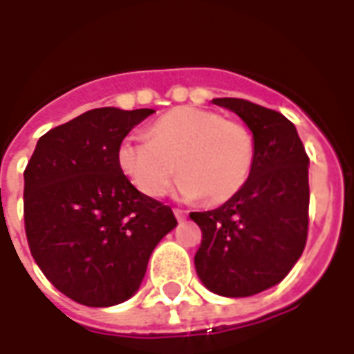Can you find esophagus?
Segmentation results:
<instances>
[{
	"label": "esophagus",
	"mask_w": 354,
	"mask_h": 354,
	"mask_svg": "<svg viewBox=\"0 0 354 354\" xmlns=\"http://www.w3.org/2000/svg\"><path fill=\"white\" fill-rule=\"evenodd\" d=\"M174 216H176L178 222H182V220H185V218H187V212H185V210H182V208H174Z\"/></svg>",
	"instance_id": "esophagus-1"
}]
</instances>
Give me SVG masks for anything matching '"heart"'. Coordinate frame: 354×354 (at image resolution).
Wrapping results in <instances>:
<instances>
[{"label": "heart", "mask_w": 354, "mask_h": 354, "mask_svg": "<svg viewBox=\"0 0 354 354\" xmlns=\"http://www.w3.org/2000/svg\"><path fill=\"white\" fill-rule=\"evenodd\" d=\"M124 180L149 199L167 195L176 172L182 199L220 205L235 197L250 178L254 138L245 124L210 109L180 106L147 124L146 140L127 136L115 149Z\"/></svg>", "instance_id": "1"}]
</instances>
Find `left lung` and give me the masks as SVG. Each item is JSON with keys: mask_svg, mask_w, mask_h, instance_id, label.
I'll use <instances>...</instances> for the list:
<instances>
[{"mask_svg": "<svg viewBox=\"0 0 354 354\" xmlns=\"http://www.w3.org/2000/svg\"><path fill=\"white\" fill-rule=\"evenodd\" d=\"M212 104L237 113L254 138L245 187L222 207L192 212L203 231L195 271L210 292L246 297L271 288L304 252L309 223V157L286 117L243 98Z\"/></svg>", "mask_w": 354, "mask_h": 354, "instance_id": "8db88e82", "label": "left lung"}]
</instances>
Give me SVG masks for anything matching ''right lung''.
Returning <instances> with one entry per match:
<instances>
[{
    "instance_id": "1",
    "label": "right lung",
    "mask_w": 354,
    "mask_h": 354,
    "mask_svg": "<svg viewBox=\"0 0 354 354\" xmlns=\"http://www.w3.org/2000/svg\"><path fill=\"white\" fill-rule=\"evenodd\" d=\"M153 109L96 108L37 140L24 170L30 252L55 288L87 307L123 304L178 225L167 205L132 187L117 144Z\"/></svg>"
}]
</instances>
